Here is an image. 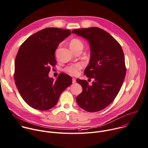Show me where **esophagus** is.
Returning a JSON list of instances; mask_svg holds the SVG:
<instances>
[{"instance_id": "34e87169", "label": "esophagus", "mask_w": 148, "mask_h": 148, "mask_svg": "<svg viewBox=\"0 0 148 148\" xmlns=\"http://www.w3.org/2000/svg\"><path fill=\"white\" fill-rule=\"evenodd\" d=\"M73 84H74V83H75L76 82V79L75 78H73Z\"/></svg>"}]
</instances>
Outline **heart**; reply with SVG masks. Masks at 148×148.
I'll list each match as a JSON object with an SVG mask.
<instances>
[{
  "label": "heart",
  "instance_id": "1",
  "mask_svg": "<svg viewBox=\"0 0 148 148\" xmlns=\"http://www.w3.org/2000/svg\"><path fill=\"white\" fill-rule=\"evenodd\" d=\"M70 47L72 51L78 48H83V43L78 39H73L70 42ZM82 67V63H77L67 67L65 69V71L71 75L75 76L79 74V71Z\"/></svg>",
  "mask_w": 148,
  "mask_h": 148
}]
</instances>
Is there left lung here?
<instances>
[{"instance_id": "1", "label": "left lung", "mask_w": 148, "mask_h": 148, "mask_svg": "<svg viewBox=\"0 0 148 148\" xmlns=\"http://www.w3.org/2000/svg\"><path fill=\"white\" fill-rule=\"evenodd\" d=\"M72 33L86 39L90 57L84 70L94 81L77 79L82 92L77 96L78 106L88 112H96L108 106L119 93L126 73L124 55L119 43L108 32L97 27L73 29Z\"/></svg>"}]
</instances>
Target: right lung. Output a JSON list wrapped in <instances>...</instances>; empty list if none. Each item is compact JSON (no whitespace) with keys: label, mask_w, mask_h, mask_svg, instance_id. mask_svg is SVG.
<instances>
[{"label":"right lung","mask_w":148,"mask_h":148,"mask_svg":"<svg viewBox=\"0 0 148 148\" xmlns=\"http://www.w3.org/2000/svg\"><path fill=\"white\" fill-rule=\"evenodd\" d=\"M69 29L47 28L28 38L21 45L14 63V81L24 101L31 108L47 110L54 107L62 92L72 84L64 73L55 81L49 77L56 63L55 51L71 35Z\"/></svg>","instance_id":"add662e5"}]
</instances>
